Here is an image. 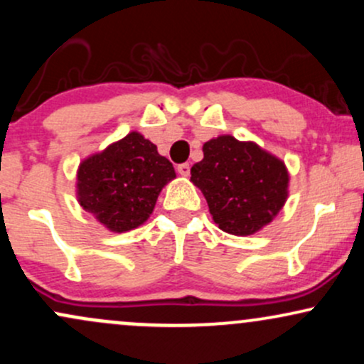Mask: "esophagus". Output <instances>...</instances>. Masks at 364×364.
<instances>
[{"label":"esophagus","instance_id":"esophagus-1","mask_svg":"<svg viewBox=\"0 0 364 364\" xmlns=\"http://www.w3.org/2000/svg\"><path fill=\"white\" fill-rule=\"evenodd\" d=\"M178 173L181 174V176H188L190 174V164L188 162H183V164L178 166Z\"/></svg>","mask_w":364,"mask_h":364}]
</instances>
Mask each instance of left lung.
Instances as JSON below:
<instances>
[{"label": "left lung", "instance_id": "left-lung-1", "mask_svg": "<svg viewBox=\"0 0 364 364\" xmlns=\"http://www.w3.org/2000/svg\"><path fill=\"white\" fill-rule=\"evenodd\" d=\"M214 223L224 232L248 236L272 223L287 198L289 174L281 159L253 141L223 135L203 144L191 168Z\"/></svg>", "mask_w": 364, "mask_h": 364}]
</instances>
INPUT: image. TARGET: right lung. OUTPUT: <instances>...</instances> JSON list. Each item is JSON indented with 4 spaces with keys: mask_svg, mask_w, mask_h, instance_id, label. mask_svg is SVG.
Wrapping results in <instances>:
<instances>
[{
    "mask_svg": "<svg viewBox=\"0 0 364 364\" xmlns=\"http://www.w3.org/2000/svg\"><path fill=\"white\" fill-rule=\"evenodd\" d=\"M174 178L173 164L156 145L132 132L82 161L78 202L109 231L127 232L149 219L161 190Z\"/></svg>",
    "mask_w": 364,
    "mask_h": 364,
    "instance_id": "obj_1",
    "label": "right lung"
}]
</instances>
